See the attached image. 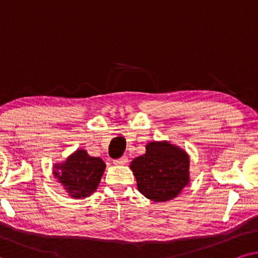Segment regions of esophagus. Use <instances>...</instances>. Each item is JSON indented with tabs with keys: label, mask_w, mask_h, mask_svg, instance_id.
Here are the masks:
<instances>
[{
	"label": "esophagus",
	"mask_w": 258,
	"mask_h": 258,
	"mask_svg": "<svg viewBox=\"0 0 258 258\" xmlns=\"http://www.w3.org/2000/svg\"><path fill=\"white\" fill-rule=\"evenodd\" d=\"M127 161H128V158H127L126 156H122L121 158H119V159H115L114 164L115 165H125Z\"/></svg>",
	"instance_id": "1"
}]
</instances>
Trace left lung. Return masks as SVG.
I'll use <instances>...</instances> for the list:
<instances>
[{
  "instance_id": "1",
  "label": "left lung",
  "mask_w": 258,
  "mask_h": 258,
  "mask_svg": "<svg viewBox=\"0 0 258 258\" xmlns=\"http://www.w3.org/2000/svg\"><path fill=\"white\" fill-rule=\"evenodd\" d=\"M140 194L153 202L176 198L190 181V158L169 142H152L130 165Z\"/></svg>"
}]
</instances>
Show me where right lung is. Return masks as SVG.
I'll use <instances>...</instances> for the list:
<instances>
[{"mask_svg": "<svg viewBox=\"0 0 258 258\" xmlns=\"http://www.w3.org/2000/svg\"><path fill=\"white\" fill-rule=\"evenodd\" d=\"M106 164L101 158L91 157L77 150L63 163L54 165V176L72 198H86L97 190Z\"/></svg>", "mask_w": 258, "mask_h": 258, "instance_id": "right-lung-1", "label": "right lung"}]
</instances>
